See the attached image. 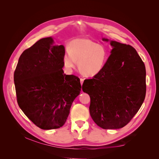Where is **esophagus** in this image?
<instances>
[{
    "label": "esophagus",
    "instance_id": "34e87169",
    "mask_svg": "<svg viewBox=\"0 0 159 159\" xmlns=\"http://www.w3.org/2000/svg\"><path fill=\"white\" fill-rule=\"evenodd\" d=\"M80 84L82 85L83 82H84V79H83L82 78H80Z\"/></svg>",
    "mask_w": 159,
    "mask_h": 159
}]
</instances>
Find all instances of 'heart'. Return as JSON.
Segmentation results:
<instances>
[{
    "label": "heart",
    "instance_id": "1",
    "mask_svg": "<svg viewBox=\"0 0 159 159\" xmlns=\"http://www.w3.org/2000/svg\"><path fill=\"white\" fill-rule=\"evenodd\" d=\"M107 58L105 47L88 39H77L70 42L64 55L63 63L67 69L78 67L86 76L93 77L103 69Z\"/></svg>",
    "mask_w": 159,
    "mask_h": 159
}]
</instances>
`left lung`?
Wrapping results in <instances>:
<instances>
[{
    "label": "left lung",
    "instance_id": "obj_1",
    "mask_svg": "<svg viewBox=\"0 0 159 159\" xmlns=\"http://www.w3.org/2000/svg\"><path fill=\"white\" fill-rule=\"evenodd\" d=\"M110 44L113 49L102 71L82 84L83 91L90 97L91 118L105 129L127 125L146 92L145 66L136 49L116 41Z\"/></svg>",
    "mask_w": 159,
    "mask_h": 159
}]
</instances>
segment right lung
Returning <instances> with one entry per match:
<instances>
[{"instance_id": "add662e5", "label": "right lung", "mask_w": 159, "mask_h": 159, "mask_svg": "<svg viewBox=\"0 0 159 159\" xmlns=\"http://www.w3.org/2000/svg\"><path fill=\"white\" fill-rule=\"evenodd\" d=\"M64 54L52 37L41 39L24 50L14 72L17 103L40 129L62 127L81 91L78 77L64 74Z\"/></svg>"}]
</instances>
